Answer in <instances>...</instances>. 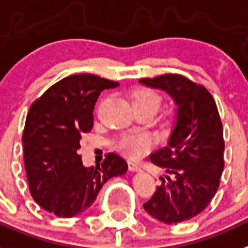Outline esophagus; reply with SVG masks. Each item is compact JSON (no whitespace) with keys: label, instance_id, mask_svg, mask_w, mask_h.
<instances>
[{"label":"esophagus","instance_id":"1","mask_svg":"<svg viewBox=\"0 0 248 248\" xmlns=\"http://www.w3.org/2000/svg\"><path fill=\"white\" fill-rule=\"evenodd\" d=\"M128 167L130 171H139V170H140L139 165H137V163L133 162V161H128Z\"/></svg>","mask_w":248,"mask_h":248}]
</instances>
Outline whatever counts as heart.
<instances>
[{
	"instance_id": "1",
	"label": "heart",
	"mask_w": 248,
	"mask_h": 248,
	"mask_svg": "<svg viewBox=\"0 0 248 248\" xmlns=\"http://www.w3.org/2000/svg\"><path fill=\"white\" fill-rule=\"evenodd\" d=\"M134 108H151L157 110L162 104V96L148 87H139L132 95ZM152 146V139L143 133H126L116 142V149L128 157H138Z\"/></svg>"
}]
</instances>
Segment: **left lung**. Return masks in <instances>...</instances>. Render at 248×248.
<instances>
[{"label": "left lung", "instance_id": "left-lung-1", "mask_svg": "<svg viewBox=\"0 0 248 248\" xmlns=\"http://www.w3.org/2000/svg\"><path fill=\"white\" fill-rule=\"evenodd\" d=\"M143 85L172 96L177 119L167 146L151 155L166 180L143 208L166 224L189 220L205 209L219 187L224 169L223 126L210 92L177 73L142 78Z\"/></svg>", "mask_w": 248, "mask_h": 248}]
</instances>
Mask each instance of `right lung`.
<instances>
[{
  "mask_svg": "<svg viewBox=\"0 0 248 248\" xmlns=\"http://www.w3.org/2000/svg\"><path fill=\"white\" fill-rule=\"evenodd\" d=\"M119 83L95 75H72L32 102L22 133L24 162L32 199L43 209L71 218L92 205L102 185L128 170L125 159L108 153L101 165L85 167L77 149L93 126L101 91Z\"/></svg>",
  "mask_w": 248,
  "mask_h": 248,
  "instance_id": "1",
  "label": "right lung"
}]
</instances>
